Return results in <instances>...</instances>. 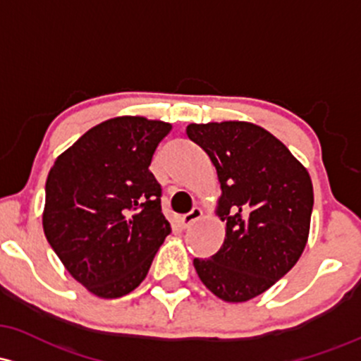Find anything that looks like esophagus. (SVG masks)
<instances>
[{"instance_id":"obj_1","label":"esophagus","mask_w":361,"mask_h":361,"mask_svg":"<svg viewBox=\"0 0 361 361\" xmlns=\"http://www.w3.org/2000/svg\"><path fill=\"white\" fill-rule=\"evenodd\" d=\"M200 217H202V209L200 207H193L188 214H185V216L180 217L181 228H188V226H192L193 223H195V221H199Z\"/></svg>"}]
</instances>
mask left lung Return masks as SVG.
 Wrapping results in <instances>:
<instances>
[{
  "mask_svg": "<svg viewBox=\"0 0 361 361\" xmlns=\"http://www.w3.org/2000/svg\"><path fill=\"white\" fill-rule=\"evenodd\" d=\"M187 135L216 166L223 192L216 212L226 224L219 252L193 265L217 298L247 302L288 274L303 253L314 209L310 174L253 123H192Z\"/></svg>",
  "mask_w": 361,
  "mask_h": 361,
  "instance_id": "left-lung-1",
  "label": "left lung"
}]
</instances>
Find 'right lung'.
I'll return each mask as SVG.
<instances>
[{
  "instance_id": "1",
  "label": "right lung",
  "mask_w": 361,
  "mask_h": 361,
  "mask_svg": "<svg viewBox=\"0 0 361 361\" xmlns=\"http://www.w3.org/2000/svg\"><path fill=\"white\" fill-rule=\"evenodd\" d=\"M171 125L142 116L99 123L47 174L44 235L66 271L99 298H120L147 276L171 233L149 171Z\"/></svg>"
}]
</instances>
